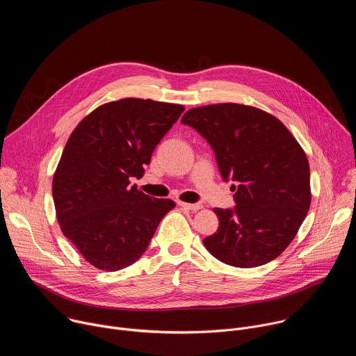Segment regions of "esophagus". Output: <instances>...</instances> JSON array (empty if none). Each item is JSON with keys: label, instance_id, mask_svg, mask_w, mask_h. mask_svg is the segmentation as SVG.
I'll return each instance as SVG.
<instances>
[{"label": "esophagus", "instance_id": "34e87169", "mask_svg": "<svg viewBox=\"0 0 356 356\" xmlns=\"http://www.w3.org/2000/svg\"><path fill=\"white\" fill-rule=\"evenodd\" d=\"M177 204L186 210H190V211H198L202 209L201 204H198V202H194V204H191V202H183V201H179Z\"/></svg>", "mask_w": 356, "mask_h": 356}]
</instances>
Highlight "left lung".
Returning a JSON list of instances; mask_svg holds the SVG:
<instances>
[{
  "label": "left lung",
  "mask_w": 356,
  "mask_h": 356,
  "mask_svg": "<svg viewBox=\"0 0 356 356\" xmlns=\"http://www.w3.org/2000/svg\"><path fill=\"white\" fill-rule=\"evenodd\" d=\"M181 122L210 143L222 179L236 183V206L214 209L220 227L202 243L235 268L276 259L312 202L310 166L296 138L276 117L232 103L191 108Z\"/></svg>",
  "instance_id": "left-lung-1"
}]
</instances>
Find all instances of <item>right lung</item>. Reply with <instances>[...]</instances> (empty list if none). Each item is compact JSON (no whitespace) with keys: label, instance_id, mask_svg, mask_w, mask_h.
<instances>
[{"label":"right lung","instance_id":"1","mask_svg":"<svg viewBox=\"0 0 356 356\" xmlns=\"http://www.w3.org/2000/svg\"><path fill=\"white\" fill-rule=\"evenodd\" d=\"M184 111L154 99L122 98L90 113L72 132L54 176L56 218L84 259L115 272L136 262L175 207L131 186Z\"/></svg>","mask_w":356,"mask_h":356}]
</instances>
